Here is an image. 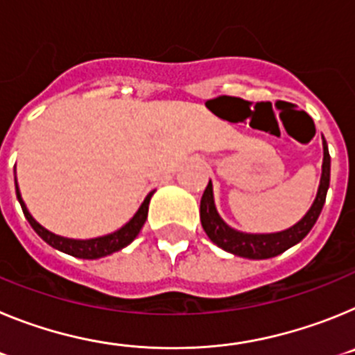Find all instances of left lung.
I'll return each mask as SVG.
<instances>
[{
  "label": "left lung",
  "mask_w": 355,
  "mask_h": 355,
  "mask_svg": "<svg viewBox=\"0 0 355 355\" xmlns=\"http://www.w3.org/2000/svg\"><path fill=\"white\" fill-rule=\"evenodd\" d=\"M322 146H324L322 175H320L318 192H316L311 208L307 209L306 215L297 224L284 229V231H279V233H241L238 229H233L231 225L225 224L224 218L216 211L215 199H213V184L209 181L205 193H202V199H200V224H202V229L206 231L209 240L220 249L247 259L274 258L290 247L297 245L311 231L325 205V196H327L329 181H331V156H329V147L324 137H322Z\"/></svg>",
  "instance_id": "left-lung-1"
}]
</instances>
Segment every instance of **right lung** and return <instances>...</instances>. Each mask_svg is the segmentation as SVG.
<instances>
[{"mask_svg": "<svg viewBox=\"0 0 355 355\" xmlns=\"http://www.w3.org/2000/svg\"><path fill=\"white\" fill-rule=\"evenodd\" d=\"M15 193H17V200H19V205H21V208H23L26 220L30 222L33 231H35V233L39 234V236L42 238L48 245H51L53 249L56 250H60V252L69 254V256H74V258L99 259V258H105V256H110V254L117 252V250L124 249V247L130 245L131 241L137 238V234L140 233L142 225L146 224L147 211H149V200L150 197H153V193H155V190L147 193V197L144 199L140 208L137 209V213H135V215L130 218V222H126L121 229H117V231H114V233L105 234V236L89 238V240H74V238H65V236H60V234L51 233L49 229L40 225L39 222L31 216V213L28 211L23 197H21V192H19L17 180H15Z\"/></svg>", "mask_w": 355, "mask_h": 355, "instance_id": "obj_1", "label": "right lung"}]
</instances>
